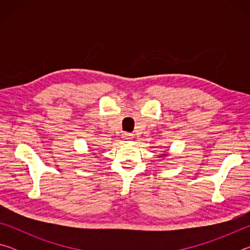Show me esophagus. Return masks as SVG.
Masks as SVG:
<instances>
[{"label":"esophagus","instance_id":"1","mask_svg":"<svg viewBox=\"0 0 250 250\" xmlns=\"http://www.w3.org/2000/svg\"><path fill=\"white\" fill-rule=\"evenodd\" d=\"M122 139H124L125 141H131L133 139V134L131 133H124V135H122Z\"/></svg>","mask_w":250,"mask_h":250}]
</instances>
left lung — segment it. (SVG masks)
<instances>
[{
    "instance_id": "1",
    "label": "left lung",
    "mask_w": 250,
    "mask_h": 250,
    "mask_svg": "<svg viewBox=\"0 0 250 250\" xmlns=\"http://www.w3.org/2000/svg\"><path fill=\"white\" fill-rule=\"evenodd\" d=\"M167 153H163V154H161L160 155V158H164V156H167Z\"/></svg>"
}]
</instances>
